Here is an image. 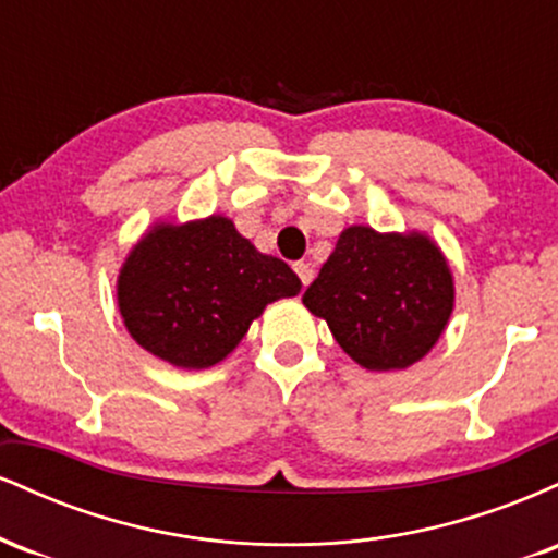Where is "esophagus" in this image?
<instances>
[{
  "instance_id": "1",
  "label": "esophagus",
  "mask_w": 558,
  "mask_h": 558,
  "mask_svg": "<svg viewBox=\"0 0 558 558\" xmlns=\"http://www.w3.org/2000/svg\"><path fill=\"white\" fill-rule=\"evenodd\" d=\"M293 270H296L299 280H301V283H304V286H310L312 278H315V270H312L310 262H296V265H293Z\"/></svg>"
}]
</instances>
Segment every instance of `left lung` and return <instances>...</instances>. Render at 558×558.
<instances>
[{
  "label": "left lung",
  "mask_w": 558,
  "mask_h": 558,
  "mask_svg": "<svg viewBox=\"0 0 558 558\" xmlns=\"http://www.w3.org/2000/svg\"><path fill=\"white\" fill-rule=\"evenodd\" d=\"M301 301L351 360L390 373L412 367L444 336L453 278L430 235L351 226Z\"/></svg>",
  "instance_id": "left-lung-1"
}]
</instances>
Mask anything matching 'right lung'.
Returning <instances> with one entry per match:
<instances>
[{
	"mask_svg": "<svg viewBox=\"0 0 558 558\" xmlns=\"http://www.w3.org/2000/svg\"><path fill=\"white\" fill-rule=\"evenodd\" d=\"M299 291V275L257 252L222 215L157 222L118 275V306L131 338L181 369L222 362L267 304Z\"/></svg>",
	"mask_w": 558,
	"mask_h": 558,
	"instance_id": "1",
	"label": "right lung"
}]
</instances>
